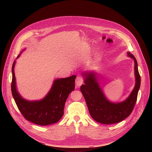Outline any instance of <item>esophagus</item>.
Here are the masks:
<instances>
[{"label": "esophagus", "mask_w": 152, "mask_h": 152, "mask_svg": "<svg viewBox=\"0 0 152 152\" xmlns=\"http://www.w3.org/2000/svg\"><path fill=\"white\" fill-rule=\"evenodd\" d=\"M83 79L81 76H77L76 79V85L77 86H80L83 83Z\"/></svg>", "instance_id": "obj_1"}]
</instances>
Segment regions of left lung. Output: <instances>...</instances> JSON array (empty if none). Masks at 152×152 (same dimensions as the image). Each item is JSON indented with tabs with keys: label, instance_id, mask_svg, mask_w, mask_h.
I'll list each match as a JSON object with an SVG mask.
<instances>
[{
	"label": "left lung",
	"instance_id": "1",
	"mask_svg": "<svg viewBox=\"0 0 152 152\" xmlns=\"http://www.w3.org/2000/svg\"><path fill=\"white\" fill-rule=\"evenodd\" d=\"M127 56L135 62V85L129 96L123 102L114 103L107 99L97 81L96 72L90 71L82 73L85 84L81 85L80 91L91 116L98 123L105 124L119 123L129 117L133 111L140 87L141 77L136 58L130 52H127Z\"/></svg>",
	"mask_w": 152,
	"mask_h": 152
}]
</instances>
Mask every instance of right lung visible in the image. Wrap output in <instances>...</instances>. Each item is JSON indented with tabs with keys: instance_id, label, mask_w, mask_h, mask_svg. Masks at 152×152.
Wrapping results in <instances>:
<instances>
[{
	"instance_id": "add662e5",
	"label": "right lung",
	"mask_w": 152,
	"mask_h": 152,
	"mask_svg": "<svg viewBox=\"0 0 152 152\" xmlns=\"http://www.w3.org/2000/svg\"><path fill=\"white\" fill-rule=\"evenodd\" d=\"M20 55V54L17 58H19ZM15 64V61H14L12 67L11 91L21 114L26 120L40 126L57 123L64 114L65 103L69 94L75 90L76 76L73 75L54 80L50 91L44 98L39 100L29 101L21 97L17 90L14 73Z\"/></svg>"
}]
</instances>
